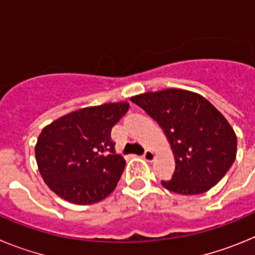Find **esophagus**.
<instances>
[{
	"mask_svg": "<svg viewBox=\"0 0 255 255\" xmlns=\"http://www.w3.org/2000/svg\"><path fill=\"white\" fill-rule=\"evenodd\" d=\"M143 158L145 159V161H148V162H152L153 159H154V153L152 152V150H145V152H144V154H143Z\"/></svg>",
	"mask_w": 255,
	"mask_h": 255,
	"instance_id": "obj_1",
	"label": "esophagus"
}]
</instances>
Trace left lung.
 <instances>
[{
  "label": "left lung",
  "mask_w": 255,
  "mask_h": 255,
  "mask_svg": "<svg viewBox=\"0 0 255 255\" xmlns=\"http://www.w3.org/2000/svg\"><path fill=\"white\" fill-rule=\"evenodd\" d=\"M158 123L175 157L171 180L161 184L182 195L202 194L226 175L236 158V134L224 115L197 93L164 89L131 97Z\"/></svg>",
  "instance_id": "1"
}]
</instances>
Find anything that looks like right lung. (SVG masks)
Instances as JSON below:
<instances>
[{"instance_id":"right-lung-1","label":"right lung","mask_w":255,"mask_h":255,"mask_svg":"<svg viewBox=\"0 0 255 255\" xmlns=\"http://www.w3.org/2000/svg\"><path fill=\"white\" fill-rule=\"evenodd\" d=\"M128 110L126 102L85 107L42 130L35 159L53 193L74 204H93L111 194L125 167L111 130Z\"/></svg>"}]
</instances>
